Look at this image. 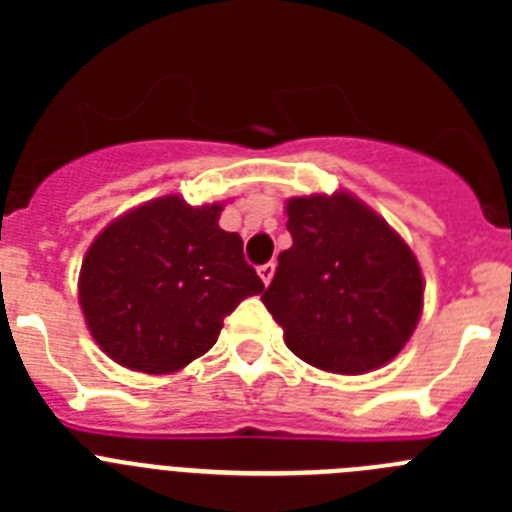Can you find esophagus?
<instances>
[{
	"instance_id": "1",
	"label": "esophagus",
	"mask_w": 512,
	"mask_h": 512,
	"mask_svg": "<svg viewBox=\"0 0 512 512\" xmlns=\"http://www.w3.org/2000/svg\"><path fill=\"white\" fill-rule=\"evenodd\" d=\"M274 269H277V266H274V261H269V264L259 266V277H261V282L269 284V282H271V277H274Z\"/></svg>"
}]
</instances>
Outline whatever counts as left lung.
Instances as JSON below:
<instances>
[{"label": "left lung", "instance_id": "obj_1", "mask_svg": "<svg viewBox=\"0 0 512 512\" xmlns=\"http://www.w3.org/2000/svg\"><path fill=\"white\" fill-rule=\"evenodd\" d=\"M292 246L261 300L284 343L333 374H366L395 359L423 312L418 259L354 194L287 200Z\"/></svg>", "mask_w": 512, "mask_h": 512}]
</instances>
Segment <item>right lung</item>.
<instances>
[{
  "label": "right lung",
  "mask_w": 512,
  "mask_h": 512,
  "mask_svg": "<svg viewBox=\"0 0 512 512\" xmlns=\"http://www.w3.org/2000/svg\"><path fill=\"white\" fill-rule=\"evenodd\" d=\"M223 205L166 194L112 220L81 261L79 305L104 354L125 369L179 372L215 346L225 315L264 282Z\"/></svg>",
  "instance_id": "right-lung-1"
}]
</instances>
